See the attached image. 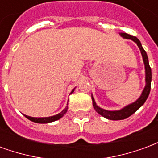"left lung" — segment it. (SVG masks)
Here are the masks:
<instances>
[{"instance_id":"left-lung-1","label":"left lung","mask_w":158,"mask_h":158,"mask_svg":"<svg viewBox=\"0 0 158 158\" xmlns=\"http://www.w3.org/2000/svg\"><path fill=\"white\" fill-rule=\"evenodd\" d=\"M120 35L122 36L123 38L124 39H130L132 40L133 41H135L138 45V47L139 48V51L141 52L142 55L143 61H144V64H145V69H146V86L143 89L142 94L140 95L139 97V99L136 100L135 102L129 104L125 107H123L121 110L118 111H107V110L102 109L100 106L96 105L95 99L93 98V96H91L92 98V104L94 108L96 110L97 113H99L100 115H102L104 118H106L110 120H122V119H125L127 118H129V116H131L133 113H135L139 109L140 106H142L143 104L145 103V102L147 99V97L149 96L150 90H151V82H152V69L149 65V61H148V56L146 54V51L143 49L141 43L139 40L136 38L135 36H131L130 35H128L126 33H120Z\"/></svg>"}]
</instances>
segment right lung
Wrapping results in <instances>:
<instances>
[{
	"label": "right lung",
	"instance_id": "add662e5",
	"mask_svg": "<svg viewBox=\"0 0 158 158\" xmlns=\"http://www.w3.org/2000/svg\"><path fill=\"white\" fill-rule=\"evenodd\" d=\"M73 90H74V89H73L70 94H72V93L73 92ZM68 107H69L68 106H66L65 108L62 110L61 113H58V114H56V115H54V116L52 117H47V118H33V117L27 116V115H24V116H25L28 119H29L30 121H32V122L38 123H47L54 122V121H56V120H58V119L61 118L67 113Z\"/></svg>",
	"mask_w": 158,
	"mask_h": 158
}]
</instances>
